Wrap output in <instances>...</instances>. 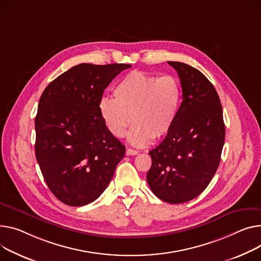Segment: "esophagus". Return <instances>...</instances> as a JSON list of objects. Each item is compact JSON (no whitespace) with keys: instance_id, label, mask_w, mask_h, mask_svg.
<instances>
[{"instance_id":"1","label":"esophagus","mask_w":261,"mask_h":261,"mask_svg":"<svg viewBox=\"0 0 261 261\" xmlns=\"http://www.w3.org/2000/svg\"><path fill=\"white\" fill-rule=\"evenodd\" d=\"M126 154H127V155H136V154H138V151H137V150H134V149L129 148V149H127Z\"/></svg>"}]
</instances>
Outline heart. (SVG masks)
<instances>
[{"instance_id": "1", "label": "heart", "mask_w": 261, "mask_h": 261, "mask_svg": "<svg viewBox=\"0 0 261 261\" xmlns=\"http://www.w3.org/2000/svg\"><path fill=\"white\" fill-rule=\"evenodd\" d=\"M113 96L114 99L101 98L98 105L106 128L114 137L123 138L133 121L129 142L136 147H145L154 138L168 134L174 125L181 87L173 75L159 77L132 71L116 85Z\"/></svg>"}]
</instances>
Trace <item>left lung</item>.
I'll list each match as a JSON object with an SVG mask.
<instances>
[{"label":"left lung","mask_w":261,"mask_h":261,"mask_svg":"<svg viewBox=\"0 0 261 261\" xmlns=\"http://www.w3.org/2000/svg\"><path fill=\"white\" fill-rule=\"evenodd\" d=\"M175 69L182 101L174 125L151 150L147 181L152 192L169 203L197 197L212 180L224 144V123L219 96L211 82L196 68L168 62Z\"/></svg>","instance_id":"obj_1"}]
</instances>
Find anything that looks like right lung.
Instances as JSON below:
<instances>
[{
  "mask_svg": "<svg viewBox=\"0 0 261 261\" xmlns=\"http://www.w3.org/2000/svg\"><path fill=\"white\" fill-rule=\"evenodd\" d=\"M127 64H80L52 81L36 116V156L54 195L71 206L94 201L111 181L125 146L106 128L98 105Z\"/></svg>",
  "mask_w": 261,
  "mask_h": 261,
  "instance_id": "1",
  "label": "right lung"
}]
</instances>
